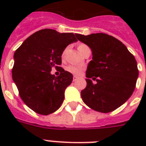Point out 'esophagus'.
<instances>
[{
    "instance_id": "34e87169",
    "label": "esophagus",
    "mask_w": 146,
    "mask_h": 146,
    "mask_svg": "<svg viewBox=\"0 0 146 146\" xmlns=\"http://www.w3.org/2000/svg\"><path fill=\"white\" fill-rule=\"evenodd\" d=\"M77 79H78L77 76H73V81H76V80H77Z\"/></svg>"
}]
</instances>
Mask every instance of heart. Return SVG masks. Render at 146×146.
<instances>
[{
    "instance_id": "b5f03b06",
    "label": "heart",
    "mask_w": 146,
    "mask_h": 146,
    "mask_svg": "<svg viewBox=\"0 0 146 146\" xmlns=\"http://www.w3.org/2000/svg\"><path fill=\"white\" fill-rule=\"evenodd\" d=\"M86 44H81L79 45L78 47V49L79 50H82L84 47H86ZM66 70L70 72V73H73L74 75H80L81 73H82L83 71V67L81 66H75V65H69L67 67H66Z\"/></svg>"
}]
</instances>
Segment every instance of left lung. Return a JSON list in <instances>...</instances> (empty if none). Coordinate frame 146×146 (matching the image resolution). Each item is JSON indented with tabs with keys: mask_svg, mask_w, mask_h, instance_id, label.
<instances>
[{
	"mask_svg": "<svg viewBox=\"0 0 146 146\" xmlns=\"http://www.w3.org/2000/svg\"><path fill=\"white\" fill-rule=\"evenodd\" d=\"M76 36L92 52L86 70V87L81 91L82 101L98 112L114 111L129 99L135 89L139 76L135 57L111 35L93 33ZM92 80H96V84Z\"/></svg>",
	"mask_w": 146,
	"mask_h": 146,
	"instance_id": "obj_1",
	"label": "left lung"
}]
</instances>
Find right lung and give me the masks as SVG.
Returning a JSON list of instances; mask_svg holds the SVG:
<instances>
[{"instance_id": "obj_1", "label": "right lung", "mask_w": 146, "mask_h": 146, "mask_svg": "<svg viewBox=\"0 0 146 146\" xmlns=\"http://www.w3.org/2000/svg\"><path fill=\"white\" fill-rule=\"evenodd\" d=\"M76 42L73 33L44 29L30 35L15 51L13 80L22 100L36 113L48 115L61 106L73 75L61 67L58 76L50 71L53 66L60 67L64 50Z\"/></svg>"}]
</instances>
